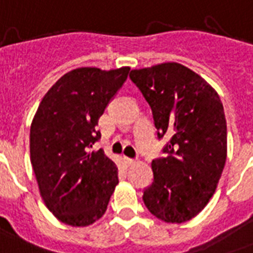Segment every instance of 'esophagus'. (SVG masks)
<instances>
[{"mask_svg":"<svg viewBox=\"0 0 253 253\" xmlns=\"http://www.w3.org/2000/svg\"><path fill=\"white\" fill-rule=\"evenodd\" d=\"M125 164H126L127 166H131V165L135 164V160H132V158H127V157H125Z\"/></svg>","mask_w":253,"mask_h":253,"instance_id":"1","label":"esophagus"}]
</instances>
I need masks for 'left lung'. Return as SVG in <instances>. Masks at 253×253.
<instances>
[{
	"mask_svg": "<svg viewBox=\"0 0 253 253\" xmlns=\"http://www.w3.org/2000/svg\"><path fill=\"white\" fill-rule=\"evenodd\" d=\"M130 79L153 112L158 139L170 138L153 160L146 208L165 222L189 221L214 193L226 160V121L214 89L192 69L162 63L132 69Z\"/></svg>",
	"mask_w": 253,
	"mask_h": 253,
	"instance_id": "8db88e82",
	"label": "left lung"
}]
</instances>
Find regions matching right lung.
<instances>
[{
  "instance_id": "1",
  "label": "right lung",
  "mask_w": 253,
  "mask_h": 253,
  "mask_svg": "<svg viewBox=\"0 0 253 253\" xmlns=\"http://www.w3.org/2000/svg\"><path fill=\"white\" fill-rule=\"evenodd\" d=\"M130 68L83 67L56 82L31 126V162L40 194L57 220L87 226L99 220L118 185V169L104 151L99 118L126 82Z\"/></svg>"
}]
</instances>
